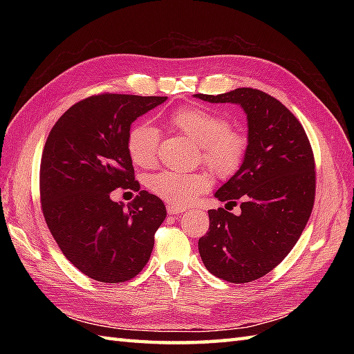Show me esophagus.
Segmentation results:
<instances>
[{
  "instance_id": "esophagus-1",
  "label": "esophagus",
  "mask_w": 354,
  "mask_h": 354,
  "mask_svg": "<svg viewBox=\"0 0 354 354\" xmlns=\"http://www.w3.org/2000/svg\"><path fill=\"white\" fill-rule=\"evenodd\" d=\"M185 212L184 207H178V205H167V213L169 214H181Z\"/></svg>"
}]
</instances>
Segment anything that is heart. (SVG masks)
<instances>
[{
    "mask_svg": "<svg viewBox=\"0 0 354 354\" xmlns=\"http://www.w3.org/2000/svg\"><path fill=\"white\" fill-rule=\"evenodd\" d=\"M169 124L201 146L202 161L217 176L230 178L242 165L248 141L243 133L230 129L228 120L204 108L185 106L173 112ZM160 132L147 122L135 123L127 133V152L133 164L150 167L156 161ZM149 189L158 198L184 207L196 201L212 185L205 171L181 173L164 170L150 176Z\"/></svg>",
    "mask_w": 354,
    "mask_h": 354,
    "instance_id": "obj_1",
    "label": "heart"
}]
</instances>
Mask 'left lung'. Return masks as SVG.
Returning a JSON list of instances; mask_svg holds the SVG:
<instances>
[{"instance_id":"1","label":"left lung","mask_w":354,"mask_h":354,"mask_svg":"<svg viewBox=\"0 0 354 354\" xmlns=\"http://www.w3.org/2000/svg\"><path fill=\"white\" fill-rule=\"evenodd\" d=\"M208 103H234L246 114L248 147L240 169L214 196L240 214L209 209V228L199 239L205 268L230 283L270 272L298 242L315 201V160L295 115L269 94L252 88L207 95Z\"/></svg>"}]
</instances>
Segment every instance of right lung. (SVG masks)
<instances>
[{
    "label": "right lung",
    "instance_id": "1",
    "mask_svg": "<svg viewBox=\"0 0 354 354\" xmlns=\"http://www.w3.org/2000/svg\"><path fill=\"white\" fill-rule=\"evenodd\" d=\"M167 97L100 94L65 112L45 142L41 202L45 222L64 255L102 283H123L141 272L165 219L164 202L141 190L129 205L115 189H140L127 152L132 123Z\"/></svg>",
    "mask_w": 354,
    "mask_h": 354
}]
</instances>
